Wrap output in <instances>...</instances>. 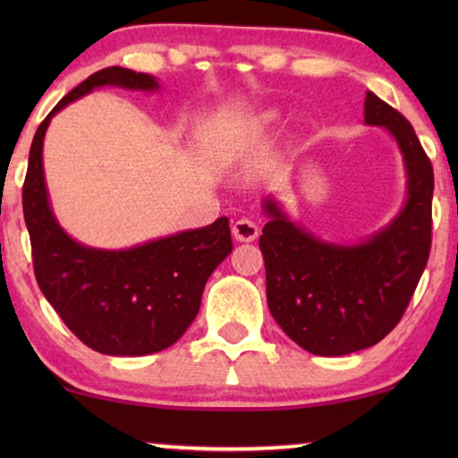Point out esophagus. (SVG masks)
<instances>
[{"label":"esophagus","instance_id":"obj_1","mask_svg":"<svg viewBox=\"0 0 458 458\" xmlns=\"http://www.w3.org/2000/svg\"><path fill=\"white\" fill-rule=\"evenodd\" d=\"M260 233V227L250 218H240L233 223V237L237 242H254Z\"/></svg>","mask_w":458,"mask_h":458}]
</instances>
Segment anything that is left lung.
<instances>
[{"mask_svg":"<svg viewBox=\"0 0 458 458\" xmlns=\"http://www.w3.org/2000/svg\"><path fill=\"white\" fill-rule=\"evenodd\" d=\"M365 123L386 127L406 168V204L398 216L359 246L306 233L277 202L265 199L260 235L267 302L279 327L318 356H342L384 340L403 318L431 248L434 168L411 123L367 91Z\"/></svg>","mask_w":458,"mask_h":458,"instance_id":"obj_1","label":"left lung"}]
</instances>
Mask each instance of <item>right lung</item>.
<instances>
[{
  "label": "right lung",
  "instance_id": "1",
  "mask_svg": "<svg viewBox=\"0 0 458 458\" xmlns=\"http://www.w3.org/2000/svg\"><path fill=\"white\" fill-rule=\"evenodd\" d=\"M104 85L158 89L154 77L110 66L64 96L30 143L22 212L43 296L85 346L110 356H143L173 346L199 310L204 285L233 250L229 218L129 250L77 243L55 221L43 177V137L55 112Z\"/></svg>",
  "mask_w": 458,
  "mask_h": 458
}]
</instances>
